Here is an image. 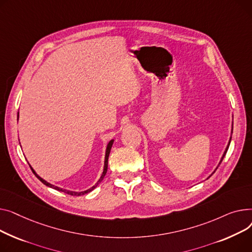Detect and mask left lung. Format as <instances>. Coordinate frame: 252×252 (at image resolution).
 I'll list each match as a JSON object with an SVG mask.
<instances>
[{"mask_svg": "<svg viewBox=\"0 0 252 252\" xmlns=\"http://www.w3.org/2000/svg\"><path fill=\"white\" fill-rule=\"evenodd\" d=\"M231 133H233V123H232V129H231ZM231 138H232V136H230V139H229V142H228V144H227V147H226V150H225V152H224L223 156H221V158H220V162H219V165H218V167L220 166V162H221V160H223V158H225V155H226V153H227V151H228V149H229V145H230V142H231ZM218 167L216 168V170L218 169ZM216 170H215V171H214V172L212 173V175H213V174H214V173L216 172ZM212 175H211V176H212ZM211 176H210V177H211ZM210 177H209V178H210Z\"/></svg>", "mask_w": 252, "mask_h": 252, "instance_id": "obj_1", "label": "left lung"}]
</instances>
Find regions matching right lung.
Here are the masks:
<instances>
[{
    "label": "right lung",
    "instance_id": "obj_1",
    "mask_svg": "<svg viewBox=\"0 0 252 252\" xmlns=\"http://www.w3.org/2000/svg\"><path fill=\"white\" fill-rule=\"evenodd\" d=\"M17 117L19 118V113H18V115H17ZM113 143H114V139H112V140H110L109 141V143H108V145H107V149H106V156H105V164H103V171H102V173H101V176L99 177V179H98V181L93 186V187H91V188H88V189H86V190H84V191H71V190H67V189H63V188H61V187H58V186H55V185H53V184H51V183H49V182H47L46 180L44 179H42L40 176H38L37 174H36V172L32 169V167L29 165V167H31V169H32V171L33 172V174L37 177V179L40 181V182H42L44 185H47L48 187H51V188H54V189H56V190H59V191H62V192H65V193H67V194H70V195H75V196H79V195H83V194H86V193H88V192H91L92 190H94L100 182H101V180L103 179V177L106 176V174H107V171H108V158H109V156H110V152H111V149H112V145H113Z\"/></svg>",
    "mask_w": 252,
    "mask_h": 252
}]
</instances>
